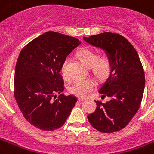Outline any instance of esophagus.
I'll return each mask as SVG.
<instances>
[{
    "instance_id": "obj_1",
    "label": "esophagus",
    "mask_w": 154,
    "mask_h": 154,
    "mask_svg": "<svg viewBox=\"0 0 154 154\" xmlns=\"http://www.w3.org/2000/svg\"><path fill=\"white\" fill-rule=\"evenodd\" d=\"M85 98H83V97H78V101H84Z\"/></svg>"
}]
</instances>
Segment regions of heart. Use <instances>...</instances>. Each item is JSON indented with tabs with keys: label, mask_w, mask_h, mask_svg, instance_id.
I'll return each mask as SVG.
<instances>
[{
	"label": "heart",
	"mask_w": 154,
	"mask_h": 154,
	"mask_svg": "<svg viewBox=\"0 0 154 154\" xmlns=\"http://www.w3.org/2000/svg\"><path fill=\"white\" fill-rule=\"evenodd\" d=\"M77 57L80 61L87 68H91L92 72L99 80H104L109 77L112 70V63L107 56L103 55L98 57V54L94 50L89 49H83L78 53ZM68 60H65L61 66V74L64 78H66L65 66ZM96 87V82L93 79L77 80L69 86V91L80 97L87 96Z\"/></svg>",
	"instance_id": "heart-1"
}]
</instances>
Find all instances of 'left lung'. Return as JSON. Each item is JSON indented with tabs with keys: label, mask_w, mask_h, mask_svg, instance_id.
<instances>
[{
	"label": "left lung",
	"mask_w": 154,
	"mask_h": 154,
	"mask_svg": "<svg viewBox=\"0 0 154 154\" xmlns=\"http://www.w3.org/2000/svg\"><path fill=\"white\" fill-rule=\"evenodd\" d=\"M83 39L105 51L112 63V70L99 89L106 103L96 101L95 112L88 115L91 125L101 133H113L125 128L141 105L145 73L136 49L124 37L103 32Z\"/></svg>",
	"instance_id": "left-lung-1"
}]
</instances>
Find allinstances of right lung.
I'll return each mask as SVG.
<instances>
[{
	"label": "right lung",
	"mask_w": 154,
	"mask_h": 154,
	"mask_svg": "<svg viewBox=\"0 0 154 154\" xmlns=\"http://www.w3.org/2000/svg\"><path fill=\"white\" fill-rule=\"evenodd\" d=\"M80 44L74 37L49 31L30 42L19 54L14 95L23 116L38 129L60 128L75 106L76 97L61 94L64 81L60 71L67 56ZM57 93L59 96L53 101Z\"/></svg>",
	"instance_id": "obj_1"
}]
</instances>
